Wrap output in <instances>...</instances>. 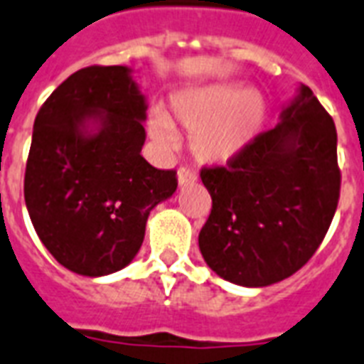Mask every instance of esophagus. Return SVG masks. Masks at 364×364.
<instances>
[{"mask_svg": "<svg viewBox=\"0 0 364 364\" xmlns=\"http://www.w3.org/2000/svg\"><path fill=\"white\" fill-rule=\"evenodd\" d=\"M176 176H178V186L180 188H182V186H188V184H196L197 182V176H196V173H191L190 168H178V174H176Z\"/></svg>", "mask_w": 364, "mask_h": 364, "instance_id": "34e87169", "label": "esophagus"}]
</instances>
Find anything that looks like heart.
<instances>
[{
  "label": "heart",
  "mask_w": 364,
  "mask_h": 364,
  "mask_svg": "<svg viewBox=\"0 0 364 364\" xmlns=\"http://www.w3.org/2000/svg\"><path fill=\"white\" fill-rule=\"evenodd\" d=\"M171 119L190 131V151L203 165H226L255 142L266 121V100L239 83H214L171 97ZM154 112L148 132L159 146L176 142L173 121Z\"/></svg>",
  "instance_id": "b5f03b06"
}]
</instances>
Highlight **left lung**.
Wrapping results in <instances>:
<instances>
[{
	"label": "left lung",
	"mask_w": 364,
	"mask_h": 364,
	"mask_svg": "<svg viewBox=\"0 0 364 364\" xmlns=\"http://www.w3.org/2000/svg\"><path fill=\"white\" fill-rule=\"evenodd\" d=\"M336 127L308 85L279 123L226 167L203 168L213 210L199 250L216 275L267 287L296 273L325 239L340 197Z\"/></svg>",
	"instance_id": "1"
}]
</instances>
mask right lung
I'll return each instance as SVG.
<instances>
[{
  "label": "right lung",
  "instance_id": "add662e5",
  "mask_svg": "<svg viewBox=\"0 0 364 364\" xmlns=\"http://www.w3.org/2000/svg\"><path fill=\"white\" fill-rule=\"evenodd\" d=\"M146 97L129 66H89L56 87L33 121L24 201L58 264L85 277L123 269L176 173L142 151Z\"/></svg>",
  "mask_w": 364,
  "mask_h": 364
}]
</instances>
